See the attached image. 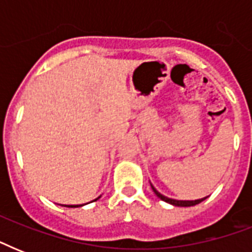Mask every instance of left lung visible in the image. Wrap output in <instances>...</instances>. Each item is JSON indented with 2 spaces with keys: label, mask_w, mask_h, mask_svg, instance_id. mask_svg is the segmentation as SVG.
I'll use <instances>...</instances> for the list:
<instances>
[{
  "label": "left lung",
  "mask_w": 252,
  "mask_h": 252,
  "mask_svg": "<svg viewBox=\"0 0 252 252\" xmlns=\"http://www.w3.org/2000/svg\"><path fill=\"white\" fill-rule=\"evenodd\" d=\"M152 188H153L154 193H156V195H157L158 197H159V199L163 200V201H166V203H168V204H172V205H175V207H192V205H196V204L201 203V201H204V200L207 199V197H204V199L192 200V201H189V200H187V201H186V200H184V201H183V200H174V199H168V197H166V196L161 195V193H159V192H158L157 189H156V188L153 187V186H152Z\"/></svg>",
  "instance_id": "8db88e82"
}]
</instances>
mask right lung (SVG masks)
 Returning a JSON list of instances; mask_svg holds the SVG:
<instances>
[{
    "label": "right lung",
    "mask_w": 252,
    "mask_h": 252,
    "mask_svg": "<svg viewBox=\"0 0 252 252\" xmlns=\"http://www.w3.org/2000/svg\"><path fill=\"white\" fill-rule=\"evenodd\" d=\"M99 199V197H98ZM98 199H95V200H98ZM94 200V201H95ZM65 207H69V208H73V207H78V205H65ZM80 207H82V205H80Z\"/></svg>",
    "instance_id": "right-lung-1"
}]
</instances>
